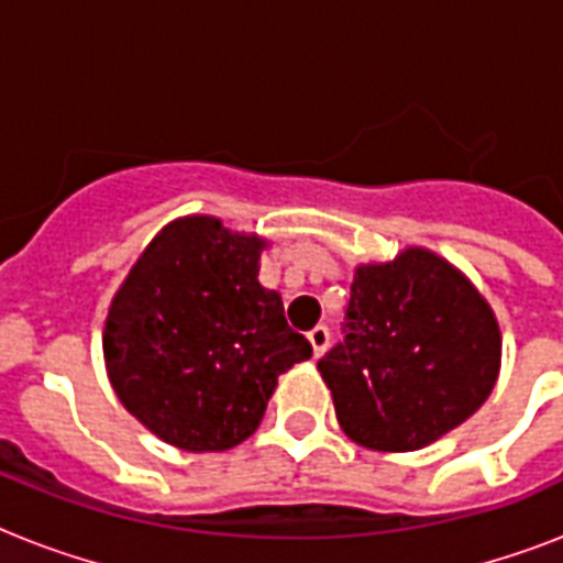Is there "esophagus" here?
<instances>
[{"instance_id":"1","label":"esophagus","mask_w":563,"mask_h":563,"mask_svg":"<svg viewBox=\"0 0 563 563\" xmlns=\"http://www.w3.org/2000/svg\"><path fill=\"white\" fill-rule=\"evenodd\" d=\"M307 339H309V344H312V356H316V360H321V356L327 353V347H330V330L321 324V327H316V330H309Z\"/></svg>"}]
</instances>
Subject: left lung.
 <instances>
[{
    "mask_svg": "<svg viewBox=\"0 0 563 563\" xmlns=\"http://www.w3.org/2000/svg\"><path fill=\"white\" fill-rule=\"evenodd\" d=\"M503 333L471 277L435 251L356 265L344 342L318 371L351 441L411 453L462 427L497 385Z\"/></svg>",
    "mask_w": 563,
    "mask_h": 563,
    "instance_id": "left-lung-1",
    "label": "left lung"
}]
</instances>
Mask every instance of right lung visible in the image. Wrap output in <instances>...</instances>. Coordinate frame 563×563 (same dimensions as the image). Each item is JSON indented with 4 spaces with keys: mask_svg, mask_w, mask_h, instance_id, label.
<instances>
[{
    "mask_svg": "<svg viewBox=\"0 0 563 563\" xmlns=\"http://www.w3.org/2000/svg\"><path fill=\"white\" fill-rule=\"evenodd\" d=\"M268 239L216 216L169 221L136 256L104 318L119 402L166 444L221 453L254 435L277 376L312 347L260 283Z\"/></svg>",
    "mask_w": 563,
    "mask_h": 563,
    "instance_id": "obj_1",
    "label": "right lung"
}]
</instances>
